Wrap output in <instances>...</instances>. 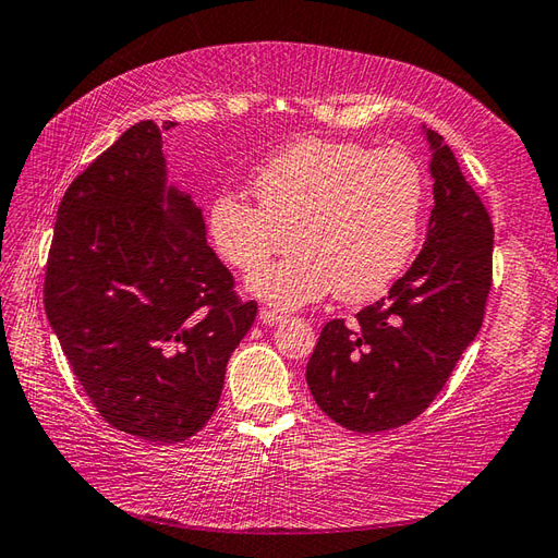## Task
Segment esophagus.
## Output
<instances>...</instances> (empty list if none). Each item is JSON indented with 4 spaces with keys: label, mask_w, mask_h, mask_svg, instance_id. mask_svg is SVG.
I'll return each mask as SVG.
<instances>
[{
    "label": "esophagus",
    "mask_w": 558,
    "mask_h": 558,
    "mask_svg": "<svg viewBox=\"0 0 558 558\" xmlns=\"http://www.w3.org/2000/svg\"><path fill=\"white\" fill-rule=\"evenodd\" d=\"M258 318H260V322H264L266 326H278V324L282 322V318H286V314L272 312V310H268V306H260Z\"/></svg>",
    "instance_id": "esophagus-1"
}]
</instances>
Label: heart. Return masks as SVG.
Returning a JSON list of instances; mask_svg holds the SVG:
<instances>
[{
	"label": "heart",
	"instance_id": "1",
	"mask_svg": "<svg viewBox=\"0 0 558 558\" xmlns=\"http://www.w3.org/2000/svg\"><path fill=\"white\" fill-rule=\"evenodd\" d=\"M252 189L258 204L240 194L210 201L208 234L234 270L252 272L292 231L299 252L248 278V290L286 310L330 290L342 302L376 298L417 244L426 182L400 148L300 138L260 165Z\"/></svg>",
	"mask_w": 558,
	"mask_h": 558
}]
</instances>
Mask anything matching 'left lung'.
<instances>
[{
	"label": "left lung",
	"instance_id": "obj_1",
	"mask_svg": "<svg viewBox=\"0 0 558 558\" xmlns=\"http://www.w3.org/2000/svg\"><path fill=\"white\" fill-rule=\"evenodd\" d=\"M434 208L410 270L348 326L328 322L306 364L316 405L357 434L412 422L441 393L475 340L492 290L494 228L460 165L432 129Z\"/></svg>",
	"mask_w": 558,
	"mask_h": 558
}]
</instances>
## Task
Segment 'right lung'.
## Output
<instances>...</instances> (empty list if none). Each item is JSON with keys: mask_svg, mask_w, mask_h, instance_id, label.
<instances>
[{"mask_svg": "<svg viewBox=\"0 0 558 558\" xmlns=\"http://www.w3.org/2000/svg\"><path fill=\"white\" fill-rule=\"evenodd\" d=\"M256 310L208 246L192 196L165 186L158 124L126 129L69 184L47 256L45 314L114 429L160 444L204 429Z\"/></svg>", "mask_w": 558, "mask_h": 558, "instance_id": "add662e5", "label": "right lung"}]
</instances>
